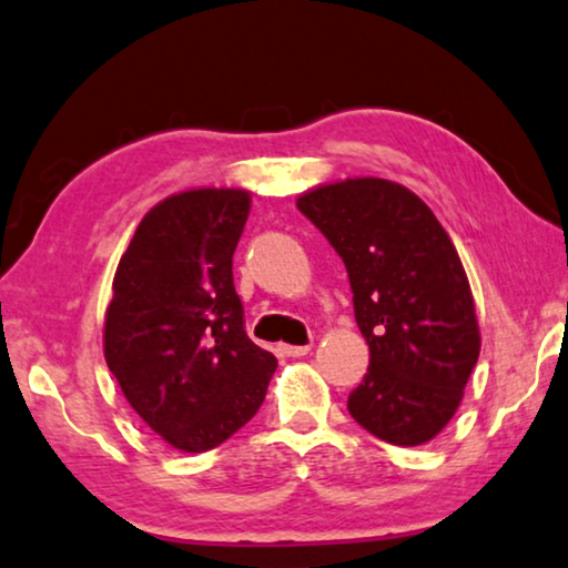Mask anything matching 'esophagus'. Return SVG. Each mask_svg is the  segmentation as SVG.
<instances>
[{
	"label": "esophagus",
	"mask_w": 568,
	"mask_h": 568,
	"mask_svg": "<svg viewBox=\"0 0 568 568\" xmlns=\"http://www.w3.org/2000/svg\"><path fill=\"white\" fill-rule=\"evenodd\" d=\"M281 353L287 357H303L311 353V345H281Z\"/></svg>",
	"instance_id": "obj_1"
}]
</instances>
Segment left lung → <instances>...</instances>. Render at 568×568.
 <instances>
[{"label":"left lung","instance_id":"8db88e82","mask_svg":"<svg viewBox=\"0 0 568 568\" xmlns=\"http://www.w3.org/2000/svg\"><path fill=\"white\" fill-rule=\"evenodd\" d=\"M345 262L371 365L347 398L390 445H425L458 412L481 349L468 275L447 231L409 187L347 178L298 195Z\"/></svg>","mask_w":568,"mask_h":568}]
</instances>
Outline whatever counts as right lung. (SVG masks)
Listing matches in <instances>:
<instances>
[{
    "label": "right lung",
    "mask_w": 568,
    "mask_h": 568,
    "mask_svg": "<svg viewBox=\"0 0 568 568\" xmlns=\"http://www.w3.org/2000/svg\"><path fill=\"white\" fill-rule=\"evenodd\" d=\"M250 190L195 187L143 215L118 262L102 347L133 412L182 453H205L265 402L277 361L244 332L231 257Z\"/></svg>",
    "instance_id": "right-lung-1"
}]
</instances>
